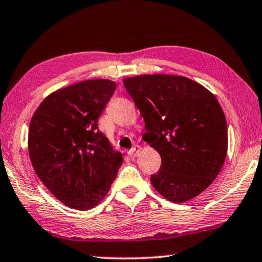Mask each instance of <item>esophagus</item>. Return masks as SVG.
Segmentation results:
<instances>
[{
  "label": "esophagus",
  "instance_id": "obj_1",
  "mask_svg": "<svg viewBox=\"0 0 262 262\" xmlns=\"http://www.w3.org/2000/svg\"><path fill=\"white\" fill-rule=\"evenodd\" d=\"M139 151H140V147L137 145V147H134L133 149H130L129 151H128V155H129L130 158H135L137 155H139Z\"/></svg>",
  "mask_w": 262,
  "mask_h": 262
}]
</instances>
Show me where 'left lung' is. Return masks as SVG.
<instances>
[{
    "mask_svg": "<svg viewBox=\"0 0 262 262\" xmlns=\"http://www.w3.org/2000/svg\"><path fill=\"white\" fill-rule=\"evenodd\" d=\"M123 85L143 117V140L161 155V168L150 177L155 189L176 203L198 196L227 157V120L216 97L176 75H140Z\"/></svg>",
    "mask_w": 262,
    "mask_h": 262,
    "instance_id": "left-lung-1",
    "label": "left lung"
}]
</instances>
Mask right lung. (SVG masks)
<instances>
[{"label":"right lung","mask_w":262,"mask_h":262,"mask_svg":"<svg viewBox=\"0 0 262 262\" xmlns=\"http://www.w3.org/2000/svg\"><path fill=\"white\" fill-rule=\"evenodd\" d=\"M117 84L90 79L53 92L35 111L29 128V154L35 173L66 206L96 207L122 164L98 129V119Z\"/></svg>","instance_id":"right-lung-1"}]
</instances>
